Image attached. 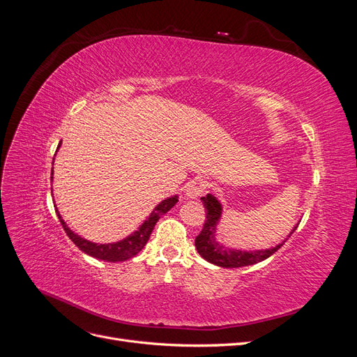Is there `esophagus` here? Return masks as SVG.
<instances>
[{"instance_id": "esophagus-1", "label": "esophagus", "mask_w": 357, "mask_h": 357, "mask_svg": "<svg viewBox=\"0 0 357 357\" xmlns=\"http://www.w3.org/2000/svg\"><path fill=\"white\" fill-rule=\"evenodd\" d=\"M207 188H208V181H207V180L201 178V177H195L192 181L188 183V186H186V197L195 199V198L201 197Z\"/></svg>"}]
</instances>
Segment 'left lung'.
I'll list each match as a JSON object with an SVG mask.
<instances>
[{"instance_id":"1","label":"left lung","mask_w":357,"mask_h":357,"mask_svg":"<svg viewBox=\"0 0 357 357\" xmlns=\"http://www.w3.org/2000/svg\"><path fill=\"white\" fill-rule=\"evenodd\" d=\"M201 201L207 211H205V222L202 226V231L195 238V245H197L198 253L205 259V261L223 268H240V266H247V265H253V264L265 261V259L274 255L278 248L283 245L280 244L273 248H268V250H257V252L231 250V248L220 245L214 240V231H215V223H218L220 219L222 205L213 195L204 197L201 198ZM298 226H295V229ZM295 229L290 234H294Z\"/></svg>"}]
</instances>
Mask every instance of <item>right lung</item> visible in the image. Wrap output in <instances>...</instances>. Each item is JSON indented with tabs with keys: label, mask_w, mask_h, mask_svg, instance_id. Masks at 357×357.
<instances>
[{
	"label": "right lung",
	"mask_w": 357,
	"mask_h": 357,
	"mask_svg": "<svg viewBox=\"0 0 357 357\" xmlns=\"http://www.w3.org/2000/svg\"><path fill=\"white\" fill-rule=\"evenodd\" d=\"M52 174H53V171H52ZM53 177H50V180ZM177 201H178L177 197H171L168 199L162 201L158 205V207H155L152 214L149 215V219L142 226H139L138 231H135L132 235L126 236L125 240L113 243V244H95V243H91L88 240H83L82 236H79L77 234H74L68 228V226L66 225V222L62 220L58 210H56V214H58V218H59V222L62 225L63 231L67 232V235L70 236V240L75 245H77L82 252H84L86 255H89L92 257L100 259V261L123 262V261H128V259L134 257L137 253L142 252V248L147 244V241L150 238V234H152L156 222L160 219V215H164L167 211H169L172 207H174V205L177 204Z\"/></svg>",
	"instance_id": "obj_1"
}]
</instances>
